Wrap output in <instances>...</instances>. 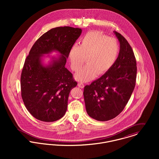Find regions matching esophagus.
Returning <instances> with one entry per match:
<instances>
[{
    "label": "esophagus",
    "instance_id": "obj_1",
    "mask_svg": "<svg viewBox=\"0 0 159 159\" xmlns=\"http://www.w3.org/2000/svg\"><path fill=\"white\" fill-rule=\"evenodd\" d=\"M78 86H79L80 88H83L84 87V84L83 83H81V82H79V83H78Z\"/></svg>",
    "mask_w": 159,
    "mask_h": 159
}]
</instances>
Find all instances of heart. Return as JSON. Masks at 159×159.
<instances>
[{"label":"heart","instance_id":"b5f03b06","mask_svg":"<svg viewBox=\"0 0 159 159\" xmlns=\"http://www.w3.org/2000/svg\"><path fill=\"white\" fill-rule=\"evenodd\" d=\"M117 41L101 32L91 30L87 32L80 46L74 45L69 51L71 68L78 71L75 75L81 81H88L95 76H102L108 72L115 64L119 53Z\"/></svg>","mask_w":159,"mask_h":159}]
</instances>
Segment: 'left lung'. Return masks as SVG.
<instances>
[{
  "mask_svg": "<svg viewBox=\"0 0 159 159\" xmlns=\"http://www.w3.org/2000/svg\"><path fill=\"white\" fill-rule=\"evenodd\" d=\"M114 33L120 42L115 64L108 72L84 88L87 113L99 121L111 120L123 111L136 83L137 67L133 49L120 34Z\"/></svg>",
  "mask_w": 159,
  "mask_h": 159,
  "instance_id": "8db88e82",
  "label": "left lung"
}]
</instances>
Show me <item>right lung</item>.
<instances>
[{
	"mask_svg": "<svg viewBox=\"0 0 159 159\" xmlns=\"http://www.w3.org/2000/svg\"><path fill=\"white\" fill-rule=\"evenodd\" d=\"M81 34L80 28L55 27L43 34L31 48L21 75V92L25 107L37 119L53 122L66 114L70 92L77 82L65 66L69 51ZM53 50L59 51L61 57L43 66L41 57Z\"/></svg>",
	"mask_w": 159,
	"mask_h": 159,
	"instance_id": "right-lung-1",
	"label": "right lung"
}]
</instances>
